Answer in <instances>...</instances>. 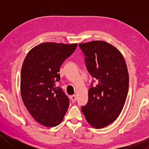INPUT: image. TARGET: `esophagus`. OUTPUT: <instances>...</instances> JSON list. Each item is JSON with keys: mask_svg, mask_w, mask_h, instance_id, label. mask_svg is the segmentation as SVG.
<instances>
[{"mask_svg": "<svg viewBox=\"0 0 149 149\" xmlns=\"http://www.w3.org/2000/svg\"><path fill=\"white\" fill-rule=\"evenodd\" d=\"M70 99H71L72 102H75V100H76L77 97H76V96H75V95H72V96H71V97H70Z\"/></svg>", "mask_w": 149, "mask_h": 149, "instance_id": "1", "label": "esophagus"}]
</instances>
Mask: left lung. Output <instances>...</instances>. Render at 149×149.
Returning a JSON list of instances; mask_svg holds the SVG:
<instances>
[{
	"label": "left lung",
	"instance_id": "1",
	"mask_svg": "<svg viewBox=\"0 0 149 149\" xmlns=\"http://www.w3.org/2000/svg\"><path fill=\"white\" fill-rule=\"evenodd\" d=\"M79 46L88 72L96 79L81 110L91 125L101 129L116 120L125 104L129 89L127 68L122 53L107 42L94 41Z\"/></svg>",
	"mask_w": 149,
	"mask_h": 149
}]
</instances>
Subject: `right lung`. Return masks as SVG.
<instances>
[{
	"label": "right lung",
	"instance_id": "1",
	"mask_svg": "<svg viewBox=\"0 0 149 149\" xmlns=\"http://www.w3.org/2000/svg\"><path fill=\"white\" fill-rule=\"evenodd\" d=\"M77 43L44 42L29 50L21 71L22 98L32 117L48 127L59 125L68 108V98L56 82L60 68Z\"/></svg>",
	"mask_w": 149,
	"mask_h": 149
}]
</instances>
